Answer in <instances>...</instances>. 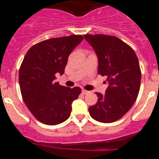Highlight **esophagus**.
<instances>
[{"label":"esophagus","mask_w":159,"mask_h":159,"mask_svg":"<svg viewBox=\"0 0 159 159\" xmlns=\"http://www.w3.org/2000/svg\"><path fill=\"white\" fill-rule=\"evenodd\" d=\"M89 93V91H87V90H82V93L83 94H87V93Z\"/></svg>","instance_id":"1"}]
</instances>
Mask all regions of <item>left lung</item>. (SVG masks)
Listing matches in <instances>:
<instances>
[{"instance_id":"1","label":"left lung","mask_w":159,"mask_h":159,"mask_svg":"<svg viewBox=\"0 0 159 159\" xmlns=\"http://www.w3.org/2000/svg\"><path fill=\"white\" fill-rule=\"evenodd\" d=\"M98 58V74L106 76L104 95L97 92L98 102L89 108L90 116L101 122H115L131 108L140 90L141 71L132 48L114 36L84 35Z\"/></svg>"}]
</instances>
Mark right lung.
<instances>
[{
	"label": "right lung",
	"instance_id": "1",
	"mask_svg": "<svg viewBox=\"0 0 159 159\" xmlns=\"http://www.w3.org/2000/svg\"><path fill=\"white\" fill-rule=\"evenodd\" d=\"M84 40L81 35L51 38L33 45L19 69L22 99L33 116L46 125H57L69 119L72 103L81 93L56 82V73L62 75L68 58Z\"/></svg>",
	"mask_w": 159,
	"mask_h": 159
}]
</instances>
